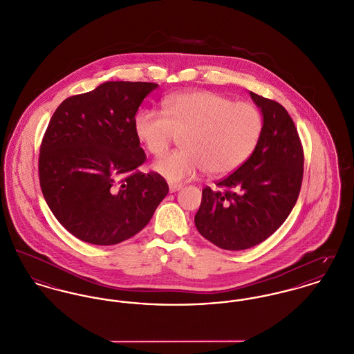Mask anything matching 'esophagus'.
<instances>
[{
  "label": "esophagus",
  "mask_w": 354,
  "mask_h": 354,
  "mask_svg": "<svg viewBox=\"0 0 354 354\" xmlns=\"http://www.w3.org/2000/svg\"><path fill=\"white\" fill-rule=\"evenodd\" d=\"M181 188H183L181 184H170V185H169V191H170V193L177 192V191H180Z\"/></svg>",
  "instance_id": "obj_1"
}]
</instances>
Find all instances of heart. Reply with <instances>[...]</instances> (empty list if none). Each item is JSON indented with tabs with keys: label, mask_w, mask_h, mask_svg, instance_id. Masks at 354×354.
Instances as JSON below:
<instances>
[{
	"label": "heart",
	"mask_w": 354,
	"mask_h": 354,
	"mask_svg": "<svg viewBox=\"0 0 354 354\" xmlns=\"http://www.w3.org/2000/svg\"><path fill=\"white\" fill-rule=\"evenodd\" d=\"M263 119L257 106L209 91H188L166 97L163 113L140 108L133 133L153 156L181 136L183 150L154 162L153 170L169 183L192 180L205 170L227 176L241 167L257 147Z\"/></svg>",
	"instance_id": "heart-1"
}]
</instances>
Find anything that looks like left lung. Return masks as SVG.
I'll use <instances>...</instances> for the list:
<instances>
[{"instance_id": "left-lung-1", "label": "left lung", "mask_w": 354, "mask_h": 354, "mask_svg": "<svg viewBox=\"0 0 354 354\" xmlns=\"http://www.w3.org/2000/svg\"><path fill=\"white\" fill-rule=\"evenodd\" d=\"M263 119L249 160L216 187L203 189L194 216L197 231L225 250H245L269 238L286 222L299 197L304 156L287 109L250 92Z\"/></svg>"}]
</instances>
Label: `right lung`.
Returning a JSON list of instances; mask_svg holds the SVG:
<instances>
[{
	"instance_id": "add662e5",
	"label": "right lung",
	"mask_w": 354,
	"mask_h": 354,
	"mask_svg": "<svg viewBox=\"0 0 354 354\" xmlns=\"http://www.w3.org/2000/svg\"><path fill=\"white\" fill-rule=\"evenodd\" d=\"M157 88L106 81L66 98L48 123L39 157L41 192L58 222L84 242L109 246L133 236L169 192L160 174L136 171L146 154L133 118Z\"/></svg>"
}]
</instances>
